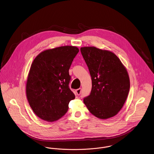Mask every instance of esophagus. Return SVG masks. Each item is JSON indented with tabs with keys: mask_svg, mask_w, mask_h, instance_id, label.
Returning a JSON list of instances; mask_svg holds the SVG:
<instances>
[{
	"mask_svg": "<svg viewBox=\"0 0 154 154\" xmlns=\"http://www.w3.org/2000/svg\"><path fill=\"white\" fill-rule=\"evenodd\" d=\"M75 92H76V94H77V95H80L81 94V88H79V89H76Z\"/></svg>",
	"mask_w": 154,
	"mask_h": 154,
	"instance_id": "esophagus-1",
	"label": "esophagus"
}]
</instances>
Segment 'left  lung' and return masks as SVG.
<instances>
[{"label": "left lung", "instance_id": "8db88e82", "mask_svg": "<svg viewBox=\"0 0 154 154\" xmlns=\"http://www.w3.org/2000/svg\"><path fill=\"white\" fill-rule=\"evenodd\" d=\"M92 79V89L84 103L91 114L100 119L117 115L122 108L130 89L126 69L113 52L84 47L80 49Z\"/></svg>", "mask_w": 154, "mask_h": 154}]
</instances>
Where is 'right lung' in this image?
<instances>
[{"label":"right lung","mask_w":154,"mask_h":154,"mask_svg":"<svg viewBox=\"0 0 154 154\" xmlns=\"http://www.w3.org/2000/svg\"><path fill=\"white\" fill-rule=\"evenodd\" d=\"M79 52L75 46H61L40 53L32 62L26 85V97L37 117L53 122L63 117L75 98L69 84V70Z\"/></svg>","instance_id":"obj_1"}]
</instances>
